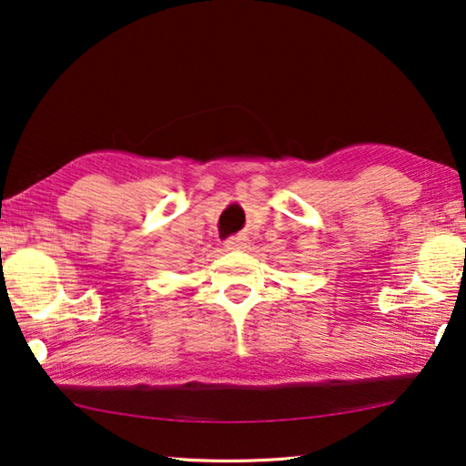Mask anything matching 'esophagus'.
I'll return each instance as SVG.
<instances>
[{
	"label": "esophagus",
	"instance_id": "esophagus-1",
	"mask_svg": "<svg viewBox=\"0 0 466 466\" xmlns=\"http://www.w3.org/2000/svg\"><path fill=\"white\" fill-rule=\"evenodd\" d=\"M225 248L227 249H248L249 248V238L246 233L231 235V238L225 241Z\"/></svg>",
	"mask_w": 466,
	"mask_h": 466
}]
</instances>
